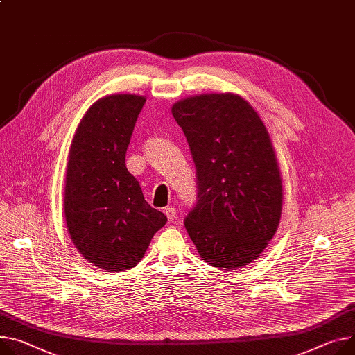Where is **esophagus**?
I'll return each instance as SVG.
<instances>
[{"label": "esophagus", "instance_id": "esophagus-1", "mask_svg": "<svg viewBox=\"0 0 355 355\" xmlns=\"http://www.w3.org/2000/svg\"><path fill=\"white\" fill-rule=\"evenodd\" d=\"M165 214H166V217L169 219V222H173L175 217H176V209L172 207V206H169V207L165 209Z\"/></svg>", "mask_w": 355, "mask_h": 355}]
</instances>
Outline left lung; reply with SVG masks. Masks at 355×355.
I'll return each instance as SVG.
<instances>
[{"mask_svg":"<svg viewBox=\"0 0 355 355\" xmlns=\"http://www.w3.org/2000/svg\"><path fill=\"white\" fill-rule=\"evenodd\" d=\"M172 115L196 166L198 203L184 219L190 239L214 267L252 263L276 234L283 207L279 163L263 121L236 94L182 99Z\"/></svg>","mask_w":355,"mask_h":355,"instance_id":"1","label":"left lung"}]
</instances>
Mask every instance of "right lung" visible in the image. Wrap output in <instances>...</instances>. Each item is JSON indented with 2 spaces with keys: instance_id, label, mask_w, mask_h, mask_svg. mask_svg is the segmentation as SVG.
I'll return each instance as SVG.
<instances>
[{
  "instance_id": "right-lung-1",
  "label": "right lung",
  "mask_w": 355,
  "mask_h": 355,
  "mask_svg": "<svg viewBox=\"0 0 355 355\" xmlns=\"http://www.w3.org/2000/svg\"><path fill=\"white\" fill-rule=\"evenodd\" d=\"M145 96L98 99L80 119L69 149L64 213L78 252L106 271L132 268L168 217L144 198L125 165Z\"/></svg>"
}]
</instances>
